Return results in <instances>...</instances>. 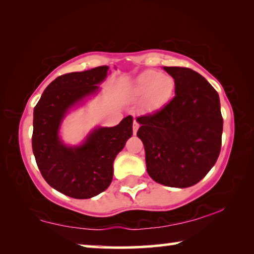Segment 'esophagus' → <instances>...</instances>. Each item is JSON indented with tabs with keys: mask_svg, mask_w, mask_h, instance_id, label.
Returning <instances> with one entry per match:
<instances>
[{
	"mask_svg": "<svg viewBox=\"0 0 254 254\" xmlns=\"http://www.w3.org/2000/svg\"><path fill=\"white\" fill-rule=\"evenodd\" d=\"M139 123H137L136 121H135V120H134V121H133V133H134V134H135V133H136V131H137V128H139Z\"/></svg>",
	"mask_w": 254,
	"mask_h": 254,
	"instance_id": "esophagus-1",
	"label": "esophagus"
}]
</instances>
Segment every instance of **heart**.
I'll return each mask as SVG.
<instances>
[{
    "instance_id": "heart-1",
    "label": "heart",
    "mask_w": 254,
    "mask_h": 254,
    "mask_svg": "<svg viewBox=\"0 0 254 254\" xmlns=\"http://www.w3.org/2000/svg\"><path fill=\"white\" fill-rule=\"evenodd\" d=\"M175 91V80L171 76L161 75L156 70L144 71L137 77L134 92L139 97H145L147 105L152 110L160 109L168 103Z\"/></svg>"
}]
</instances>
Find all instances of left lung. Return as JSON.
I'll return each instance as SVG.
<instances>
[{
  "mask_svg": "<svg viewBox=\"0 0 254 254\" xmlns=\"http://www.w3.org/2000/svg\"><path fill=\"white\" fill-rule=\"evenodd\" d=\"M175 79V96L153 113L136 118V135L154 182L186 188L200 182L221 152L220 97L203 76L186 67H163Z\"/></svg>",
  "mask_w": 254,
  "mask_h": 254,
  "instance_id": "1",
  "label": "left lung"
}]
</instances>
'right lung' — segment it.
Instances as JSON below:
<instances>
[{
    "label": "right lung",
    "mask_w": 254,
    "mask_h": 254,
    "mask_svg": "<svg viewBox=\"0 0 254 254\" xmlns=\"http://www.w3.org/2000/svg\"><path fill=\"white\" fill-rule=\"evenodd\" d=\"M109 68L57 77L34 106L32 151L38 168L51 187L72 198H91L110 186L114 159L133 133V118L128 115L117 127H98L80 147H66L58 137L67 110L96 92Z\"/></svg>",
    "instance_id": "1"
}]
</instances>
